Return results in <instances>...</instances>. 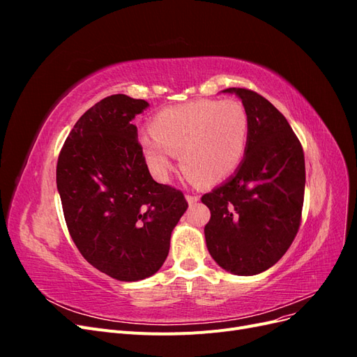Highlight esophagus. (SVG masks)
<instances>
[{"label": "esophagus", "instance_id": "esophagus-1", "mask_svg": "<svg viewBox=\"0 0 357 357\" xmlns=\"http://www.w3.org/2000/svg\"><path fill=\"white\" fill-rule=\"evenodd\" d=\"M186 201L192 205V204H195V202L199 201V197H198V195H190V193H188V195H186Z\"/></svg>", "mask_w": 357, "mask_h": 357}]
</instances>
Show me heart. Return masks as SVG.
I'll list each match as a JSON object with an SVG mask.
<instances>
[{
	"mask_svg": "<svg viewBox=\"0 0 357 357\" xmlns=\"http://www.w3.org/2000/svg\"><path fill=\"white\" fill-rule=\"evenodd\" d=\"M150 132L139 137L138 144L158 178L169 176L174 155L190 178L214 185L240 165L248 116L236 100H195L160 110L150 122Z\"/></svg>",
	"mask_w": 357,
	"mask_h": 357,
	"instance_id": "b5f03b06",
	"label": "heart"
}]
</instances>
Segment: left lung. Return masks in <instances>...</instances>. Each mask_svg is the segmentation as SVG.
Segmentation results:
<instances>
[{
  "instance_id": "8db88e82",
  "label": "left lung",
  "mask_w": 357,
  "mask_h": 357,
  "mask_svg": "<svg viewBox=\"0 0 357 357\" xmlns=\"http://www.w3.org/2000/svg\"><path fill=\"white\" fill-rule=\"evenodd\" d=\"M248 116L244 159L201 201L211 211L204 234L211 257L235 275L275 265L295 240L305 190V160L286 117L262 95L229 88Z\"/></svg>"
}]
</instances>
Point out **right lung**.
Returning <instances> with one entry per match:
<instances>
[{
	"label": "right lung",
	"mask_w": 357,
	"mask_h": 357,
	"mask_svg": "<svg viewBox=\"0 0 357 357\" xmlns=\"http://www.w3.org/2000/svg\"><path fill=\"white\" fill-rule=\"evenodd\" d=\"M147 107L123 93L96 102L75 122L56 167L74 244L92 266L121 282L159 271L188 208L180 190L150 176L139 150L132 121Z\"/></svg>",
	"instance_id": "right-lung-1"
}]
</instances>
